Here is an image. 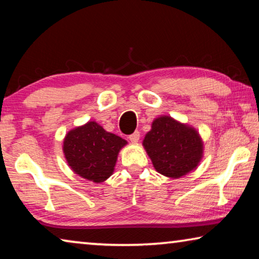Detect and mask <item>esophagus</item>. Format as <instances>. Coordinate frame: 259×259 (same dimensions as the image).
I'll return each instance as SVG.
<instances>
[{"label":"esophagus","mask_w":259,"mask_h":259,"mask_svg":"<svg viewBox=\"0 0 259 259\" xmlns=\"http://www.w3.org/2000/svg\"><path fill=\"white\" fill-rule=\"evenodd\" d=\"M139 137H141V135H139L138 131H135L133 135H130L129 139H130L131 143H137L139 141Z\"/></svg>","instance_id":"esophagus-1"}]
</instances>
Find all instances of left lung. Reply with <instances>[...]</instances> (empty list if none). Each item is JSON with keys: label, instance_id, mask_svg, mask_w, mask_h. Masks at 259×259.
Returning a JSON list of instances; mask_svg holds the SVG:
<instances>
[{"label": "left lung", "instance_id": "left-lung-1", "mask_svg": "<svg viewBox=\"0 0 259 259\" xmlns=\"http://www.w3.org/2000/svg\"><path fill=\"white\" fill-rule=\"evenodd\" d=\"M143 146L158 173L170 179H179L190 173L203 158V141L192 126L159 116L152 122Z\"/></svg>", "mask_w": 259, "mask_h": 259}]
</instances>
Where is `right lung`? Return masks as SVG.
<instances>
[{"label": "right lung", "instance_id": "obj_1", "mask_svg": "<svg viewBox=\"0 0 259 259\" xmlns=\"http://www.w3.org/2000/svg\"><path fill=\"white\" fill-rule=\"evenodd\" d=\"M126 144V141L107 133L96 121H89L65 135L63 153L75 174L101 183L113 174L118 152Z\"/></svg>", "mask_w": 259, "mask_h": 259}]
</instances>
